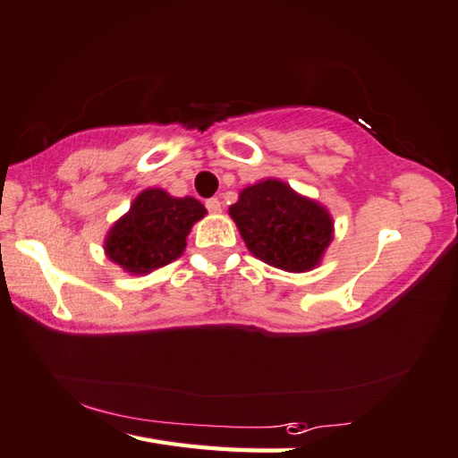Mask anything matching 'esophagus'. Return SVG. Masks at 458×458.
<instances>
[{
	"mask_svg": "<svg viewBox=\"0 0 458 458\" xmlns=\"http://www.w3.org/2000/svg\"><path fill=\"white\" fill-rule=\"evenodd\" d=\"M206 208H208V212L218 214V212L222 210V204H220L218 198H208V200H206Z\"/></svg>",
	"mask_w": 458,
	"mask_h": 458,
	"instance_id": "esophagus-1",
	"label": "esophagus"
}]
</instances>
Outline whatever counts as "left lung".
Wrapping results in <instances>:
<instances>
[{
	"label": "left lung",
	"instance_id": "8db88e82",
	"mask_svg": "<svg viewBox=\"0 0 458 458\" xmlns=\"http://www.w3.org/2000/svg\"><path fill=\"white\" fill-rule=\"evenodd\" d=\"M230 216L248 250L288 272L314 268L332 240L330 214L278 180L244 188Z\"/></svg>",
	"mask_w": 458,
	"mask_h": 458
}]
</instances>
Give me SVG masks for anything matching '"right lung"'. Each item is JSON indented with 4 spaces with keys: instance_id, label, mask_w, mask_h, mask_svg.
<instances>
[{
    "instance_id": "add662e5",
    "label": "right lung",
    "mask_w": 458,
    "mask_h": 458,
    "mask_svg": "<svg viewBox=\"0 0 458 458\" xmlns=\"http://www.w3.org/2000/svg\"><path fill=\"white\" fill-rule=\"evenodd\" d=\"M206 208L196 198H172L157 188L144 190L130 212L114 224L106 238V254L131 274H146L184 252L192 224Z\"/></svg>"
}]
</instances>
